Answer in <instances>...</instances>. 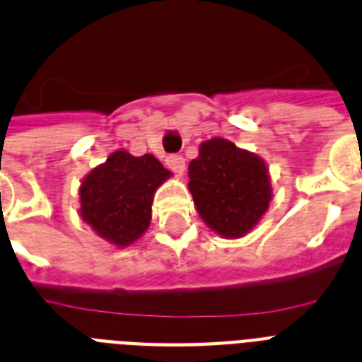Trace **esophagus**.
Instances as JSON below:
<instances>
[{"mask_svg": "<svg viewBox=\"0 0 362 362\" xmlns=\"http://www.w3.org/2000/svg\"><path fill=\"white\" fill-rule=\"evenodd\" d=\"M167 165H169V169H171V171L178 173V175H182V173L186 171V160H184V158L178 154L169 156V158H167Z\"/></svg>", "mask_w": 362, "mask_h": 362, "instance_id": "obj_1", "label": "esophagus"}]
</instances>
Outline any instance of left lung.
Masks as SVG:
<instances>
[{"instance_id":"8db88e82","label":"left lung","mask_w":362,"mask_h":362,"mask_svg":"<svg viewBox=\"0 0 362 362\" xmlns=\"http://www.w3.org/2000/svg\"><path fill=\"white\" fill-rule=\"evenodd\" d=\"M187 175L199 216L223 238L245 236L272 201L262 158L221 137L202 143Z\"/></svg>"}]
</instances>
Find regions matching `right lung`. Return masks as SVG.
I'll return each mask as SVG.
<instances>
[{
  "label": "right lung",
  "mask_w": 362,
  "mask_h": 362,
  "mask_svg": "<svg viewBox=\"0 0 362 362\" xmlns=\"http://www.w3.org/2000/svg\"><path fill=\"white\" fill-rule=\"evenodd\" d=\"M169 176L152 154L135 158L126 151L113 152L81 182V217L100 238L126 247L148 228L154 193Z\"/></svg>",
  "instance_id": "obj_1"
}]
</instances>
